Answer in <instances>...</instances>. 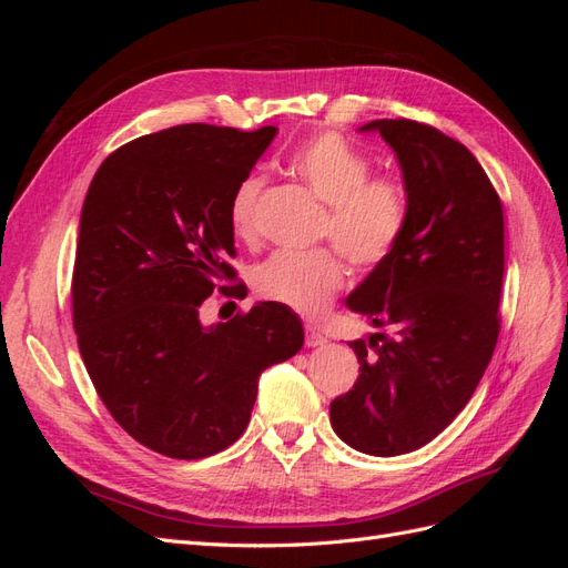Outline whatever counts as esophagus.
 Masks as SVG:
<instances>
[{"instance_id": "34e87169", "label": "esophagus", "mask_w": 568, "mask_h": 568, "mask_svg": "<svg viewBox=\"0 0 568 568\" xmlns=\"http://www.w3.org/2000/svg\"><path fill=\"white\" fill-rule=\"evenodd\" d=\"M326 338L315 329V326H305V346L307 348H317V346H324Z\"/></svg>"}]
</instances>
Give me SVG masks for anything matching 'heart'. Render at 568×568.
Listing matches in <instances>:
<instances>
[{
	"label": "heart",
	"mask_w": 568,
	"mask_h": 568,
	"mask_svg": "<svg viewBox=\"0 0 568 568\" xmlns=\"http://www.w3.org/2000/svg\"><path fill=\"white\" fill-rule=\"evenodd\" d=\"M294 170L329 205L322 236L332 239L351 265L359 270L379 265L400 244L409 220L405 182L393 175L369 178L372 161L341 134L324 132L305 142L294 153ZM261 189L263 180L251 175L236 186L230 203L232 230L244 242H253L257 234ZM341 284L343 263L332 251L274 253L251 274L255 296L307 317L324 313Z\"/></svg>",
	"instance_id": "b5f03b06"
}]
</instances>
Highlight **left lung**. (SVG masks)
<instances>
[{"label":"left lung","instance_id":"1","mask_svg":"<svg viewBox=\"0 0 568 568\" xmlns=\"http://www.w3.org/2000/svg\"><path fill=\"white\" fill-rule=\"evenodd\" d=\"M409 192L400 244L346 305L390 334L355 338L359 376L329 405L351 448L393 457L422 448L469 403L500 334L505 220L500 196L453 136L415 120H372Z\"/></svg>","mask_w":568,"mask_h":568}]
</instances>
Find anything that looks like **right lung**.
Returning <instances> with one entry per match:
<instances>
[{
  "label": "right lung",
  "instance_id": "1",
  "mask_svg": "<svg viewBox=\"0 0 568 568\" xmlns=\"http://www.w3.org/2000/svg\"><path fill=\"white\" fill-rule=\"evenodd\" d=\"M274 136L272 125L153 132L113 151L84 196L71 288L82 363L113 419L165 457L225 450L261 374L303 348L284 305L217 324L199 313L234 280L230 203Z\"/></svg>",
  "mask_w": 568,
  "mask_h": 568
}]
</instances>
